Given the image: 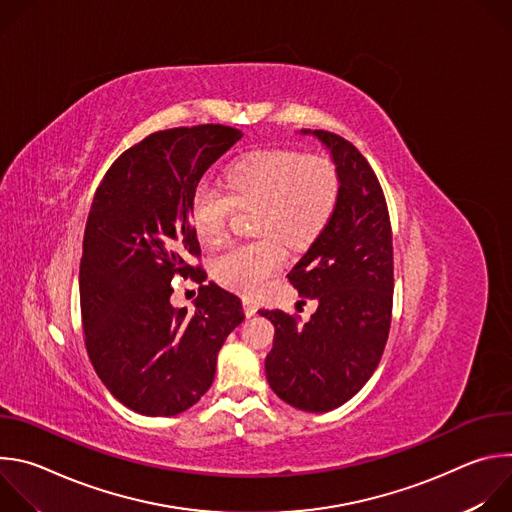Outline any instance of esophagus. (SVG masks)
I'll return each instance as SVG.
<instances>
[{"instance_id":"esophagus-1","label":"esophagus","mask_w":512,"mask_h":512,"mask_svg":"<svg viewBox=\"0 0 512 512\" xmlns=\"http://www.w3.org/2000/svg\"><path fill=\"white\" fill-rule=\"evenodd\" d=\"M243 312H245L247 318L255 316L257 314V304L253 300H243Z\"/></svg>"}]
</instances>
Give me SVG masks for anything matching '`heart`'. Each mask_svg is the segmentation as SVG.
<instances>
[{
  "label": "heart",
  "instance_id": "heart-1",
  "mask_svg": "<svg viewBox=\"0 0 512 512\" xmlns=\"http://www.w3.org/2000/svg\"><path fill=\"white\" fill-rule=\"evenodd\" d=\"M225 186L229 195L208 182L196 184L188 218L202 241L216 245L225 239L235 204H257L253 225L263 237L227 249L212 265L218 283L251 298L283 265L281 241L302 249L320 237L336 208L340 180L324 156L275 148L237 160L225 174Z\"/></svg>",
  "mask_w": 512,
  "mask_h": 512
}]
</instances>
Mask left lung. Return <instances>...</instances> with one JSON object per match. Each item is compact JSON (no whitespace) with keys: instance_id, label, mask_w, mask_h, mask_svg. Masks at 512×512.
<instances>
[{"instance_id":"obj_1","label":"left lung","mask_w":512,"mask_h":512,"mask_svg":"<svg viewBox=\"0 0 512 512\" xmlns=\"http://www.w3.org/2000/svg\"><path fill=\"white\" fill-rule=\"evenodd\" d=\"M316 135L332 154L340 190L326 229L287 279L318 310L300 326L281 310H259L275 326L265 373L291 407L324 413L354 397L383 356L393 312V235L383 188L344 137Z\"/></svg>"}]
</instances>
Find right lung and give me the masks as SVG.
I'll return each instance as SVG.
<instances>
[{
	"mask_svg": "<svg viewBox=\"0 0 512 512\" xmlns=\"http://www.w3.org/2000/svg\"><path fill=\"white\" fill-rule=\"evenodd\" d=\"M241 137L214 123L156 131L125 150L95 192L79 275L85 344L103 385L135 413L192 407L245 320L241 300L212 281L200 285L192 316L170 304L176 275L206 279L188 263L200 257L188 198Z\"/></svg>",
	"mask_w": 512,
	"mask_h": 512,
	"instance_id": "right-lung-1",
	"label": "right lung"
}]
</instances>
